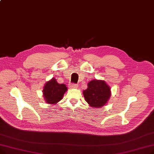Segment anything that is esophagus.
Instances as JSON below:
<instances>
[{"instance_id":"34e87169","label":"esophagus","mask_w":154,"mask_h":154,"mask_svg":"<svg viewBox=\"0 0 154 154\" xmlns=\"http://www.w3.org/2000/svg\"><path fill=\"white\" fill-rule=\"evenodd\" d=\"M77 84H71L69 85V87L71 89H75L77 88Z\"/></svg>"}]
</instances>
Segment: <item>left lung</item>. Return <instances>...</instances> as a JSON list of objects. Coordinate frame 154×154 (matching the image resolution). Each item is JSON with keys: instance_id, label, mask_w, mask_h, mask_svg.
<instances>
[{"instance_id": "8db88e82", "label": "left lung", "mask_w": 154, "mask_h": 154, "mask_svg": "<svg viewBox=\"0 0 154 154\" xmlns=\"http://www.w3.org/2000/svg\"><path fill=\"white\" fill-rule=\"evenodd\" d=\"M111 94L109 85L103 80L94 79L88 84V89L83 91L85 101L93 108L106 105Z\"/></svg>"}]
</instances>
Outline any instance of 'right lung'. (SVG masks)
<instances>
[{"label": "right lung", "instance_id": "1", "mask_svg": "<svg viewBox=\"0 0 154 154\" xmlns=\"http://www.w3.org/2000/svg\"><path fill=\"white\" fill-rule=\"evenodd\" d=\"M67 88L64 84H59L53 77L46 82L43 87V96L45 102L50 104H56L62 99Z\"/></svg>", "mask_w": 154, "mask_h": 154}]
</instances>
